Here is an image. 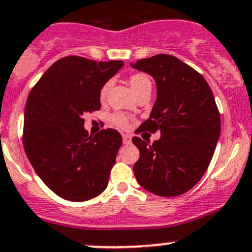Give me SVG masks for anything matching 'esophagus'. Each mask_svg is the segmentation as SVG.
Instances as JSON below:
<instances>
[{
  "instance_id": "1",
  "label": "esophagus",
  "mask_w": 252,
  "mask_h": 252,
  "mask_svg": "<svg viewBox=\"0 0 252 252\" xmlns=\"http://www.w3.org/2000/svg\"><path fill=\"white\" fill-rule=\"evenodd\" d=\"M123 142H124V144H126V145L130 144V142H131V136H130V135L123 134Z\"/></svg>"
}]
</instances>
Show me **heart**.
<instances>
[{
  "label": "heart",
  "instance_id": "heart-1",
  "mask_svg": "<svg viewBox=\"0 0 252 252\" xmlns=\"http://www.w3.org/2000/svg\"><path fill=\"white\" fill-rule=\"evenodd\" d=\"M129 81H130V86L135 93L141 91V89L145 88V87L151 86V81L150 78H148V76L141 72H137V73H134V75H131L130 78H129ZM111 84H112L111 83V81H107L106 83L102 84L101 89H100V99L104 100L105 97L107 96L108 92H110V88H111ZM111 119H112V122L116 124V126H121V128H126L129 124V118L126 117V115H123V113H115V115H112Z\"/></svg>",
  "mask_w": 252,
  "mask_h": 252
}]
</instances>
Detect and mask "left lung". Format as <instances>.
Segmentation results:
<instances>
[{"label":"left lung","instance_id":"8db88e82","mask_svg":"<svg viewBox=\"0 0 252 252\" xmlns=\"http://www.w3.org/2000/svg\"><path fill=\"white\" fill-rule=\"evenodd\" d=\"M131 66L157 84L150 118L135 133L160 131L153 144L144 134V140L133 137L140 151L135 177L153 194L177 197L197 185L215 152L221 117L214 94L199 72L173 55L157 54Z\"/></svg>","mask_w":252,"mask_h":252}]
</instances>
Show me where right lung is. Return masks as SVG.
I'll list each match as a JSON object with an SVG mask.
<instances>
[{
	"label": "right lung",
	"mask_w": 252,
	"mask_h": 252,
	"mask_svg": "<svg viewBox=\"0 0 252 252\" xmlns=\"http://www.w3.org/2000/svg\"><path fill=\"white\" fill-rule=\"evenodd\" d=\"M123 65L119 60L62 58L29 94L24 150L39 179L63 199L86 202L107 187L122 136L111 128L89 136L83 116L100 110L102 84Z\"/></svg>",
	"instance_id": "obj_1"
}]
</instances>
